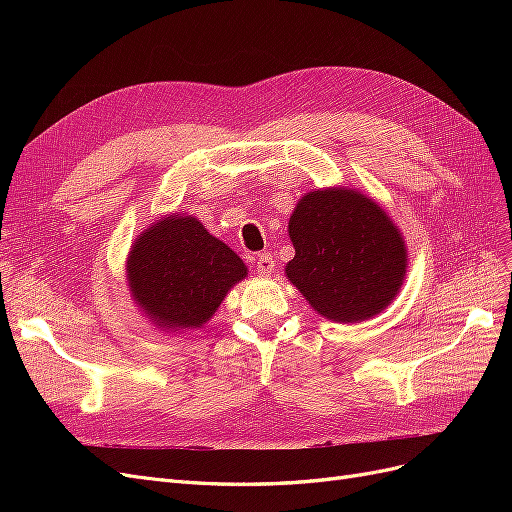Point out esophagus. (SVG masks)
Returning <instances> with one entry per match:
<instances>
[{
    "mask_svg": "<svg viewBox=\"0 0 512 512\" xmlns=\"http://www.w3.org/2000/svg\"><path fill=\"white\" fill-rule=\"evenodd\" d=\"M256 269L260 275H271L273 269H275V260L271 254H258V260H256Z\"/></svg>",
    "mask_w": 512,
    "mask_h": 512,
    "instance_id": "obj_1",
    "label": "esophagus"
}]
</instances>
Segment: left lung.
Instances as JSON below:
<instances>
[{
    "instance_id": "1",
    "label": "left lung",
    "mask_w": 512,
    "mask_h": 512,
    "mask_svg": "<svg viewBox=\"0 0 512 512\" xmlns=\"http://www.w3.org/2000/svg\"><path fill=\"white\" fill-rule=\"evenodd\" d=\"M290 282L318 314L356 322L380 314L406 275V245L374 200L344 188L309 192L288 224Z\"/></svg>"
}]
</instances>
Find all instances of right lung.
Returning a JSON list of instances; mask_svg holds the SVG:
<instances>
[{"label":"right lung","instance_id":"obj_1","mask_svg":"<svg viewBox=\"0 0 512 512\" xmlns=\"http://www.w3.org/2000/svg\"><path fill=\"white\" fill-rule=\"evenodd\" d=\"M245 275L243 260L188 215L153 224L128 258L134 299L158 327L168 329L203 327Z\"/></svg>","mask_w":512,"mask_h":512}]
</instances>
